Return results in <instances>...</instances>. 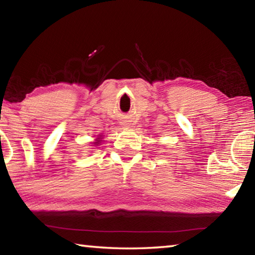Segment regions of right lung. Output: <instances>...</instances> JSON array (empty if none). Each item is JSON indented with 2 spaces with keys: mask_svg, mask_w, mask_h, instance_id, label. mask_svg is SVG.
Here are the masks:
<instances>
[{
  "mask_svg": "<svg viewBox=\"0 0 255 255\" xmlns=\"http://www.w3.org/2000/svg\"><path fill=\"white\" fill-rule=\"evenodd\" d=\"M98 139H100V138H98ZM99 143H100V140H97V141H96V143H94V144H96V145H98Z\"/></svg>",
  "mask_w": 255,
  "mask_h": 255,
  "instance_id": "obj_1",
  "label": "right lung"
}]
</instances>
